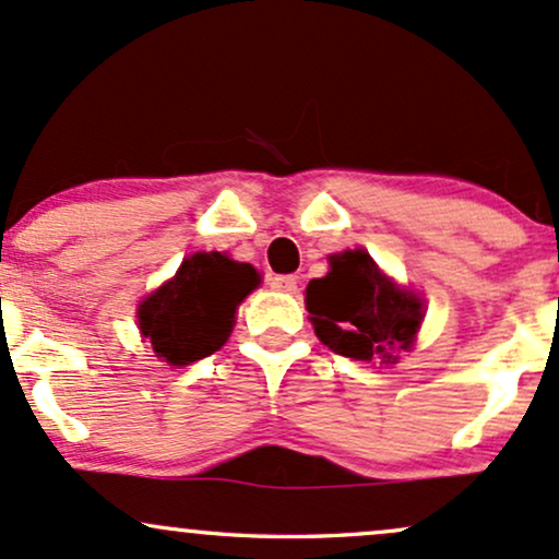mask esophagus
<instances>
[{"instance_id": "34e87169", "label": "esophagus", "mask_w": 559, "mask_h": 559, "mask_svg": "<svg viewBox=\"0 0 559 559\" xmlns=\"http://www.w3.org/2000/svg\"><path fill=\"white\" fill-rule=\"evenodd\" d=\"M269 285H272L274 290H282V293L298 290V280H295L293 274H274V277H269Z\"/></svg>"}]
</instances>
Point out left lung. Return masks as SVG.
I'll return each mask as SVG.
<instances>
[{"instance_id":"obj_1","label":"left lung","mask_w":559,"mask_h":559,"mask_svg":"<svg viewBox=\"0 0 559 559\" xmlns=\"http://www.w3.org/2000/svg\"><path fill=\"white\" fill-rule=\"evenodd\" d=\"M330 274L311 280L306 306L313 330L337 356L371 360L408 350L424 319V304L400 290L366 251H345L330 259Z\"/></svg>"}]
</instances>
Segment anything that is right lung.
<instances>
[{"mask_svg": "<svg viewBox=\"0 0 559 559\" xmlns=\"http://www.w3.org/2000/svg\"><path fill=\"white\" fill-rule=\"evenodd\" d=\"M259 274L251 264H238L222 253H193L180 272L138 308L143 337L169 366H188L212 356L227 343L235 308L253 287Z\"/></svg>", "mask_w": 559, "mask_h": 559, "instance_id": "add662e5", "label": "right lung"}]
</instances>
